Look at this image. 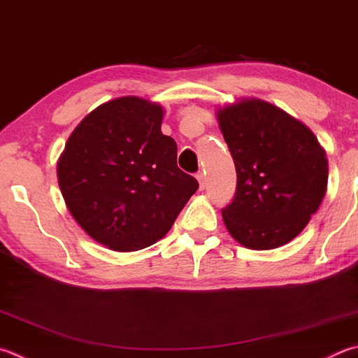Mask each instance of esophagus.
Returning a JSON list of instances; mask_svg holds the SVG:
<instances>
[{"label":"esophagus","instance_id":"obj_1","mask_svg":"<svg viewBox=\"0 0 358 358\" xmlns=\"http://www.w3.org/2000/svg\"><path fill=\"white\" fill-rule=\"evenodd\" d=\"M197 180H199V185H200V189H205V186H206V178H205V173L203 172H199L197 175Z\"/></svg>","mask_w":358,"mask_h":358}]
</instances>
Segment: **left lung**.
Returning a JSON list of instances; mask_svg holds the SVG:
<instances>
[{
    "mask_svg": "<svg viewBox=\"0 0 358 358\" xmlns=\"http://www.w3.org/2000/svg\"><path fill=\"white\" fill-rule=\"evenodd\" d=\"M217 122L236 167L227 230L247 249L288 244L326 196V152L307 125L258 99L219 108Z\"/></svg>",
    "mask_w": 358,
    "mask_h": 358,
    "instance_id": "1",
    "label": "left lung"
}]
</instances>
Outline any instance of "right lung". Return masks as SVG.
<instances>
[{"label":"right lung","mask_w":358,"mask_h":358,"mask_svg":"<svg viewBox=\"0 0 358 358\" xmlns=\"http://www.w3.org/2000/svg\"><path fill=\"white\" fill-rule=\"evenodd\" d=\"M158 103L120 96L80 122L57 161V183L73 219L117 252L145 249L171 230L197 180L177 166L161 131Z\"/></svg>","instance_id":"right-lung-1"}]
</instances>
